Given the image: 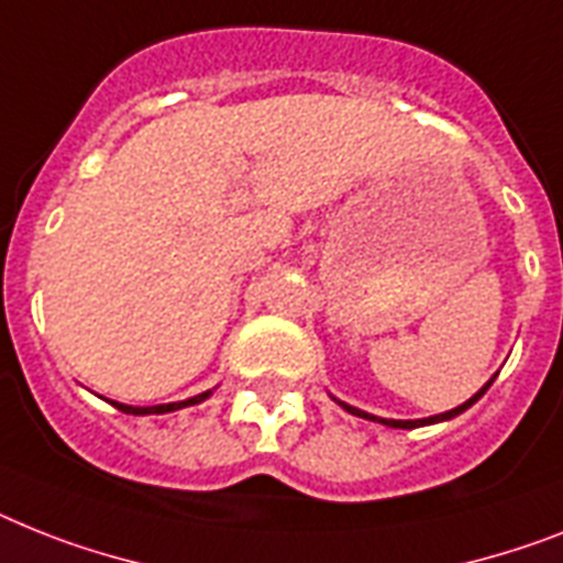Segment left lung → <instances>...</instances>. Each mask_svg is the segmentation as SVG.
<instances>
[{
    "instance_id": "1",
    "label": "left lung",
    "mask_w": 563,
    "mask_h": 563,
    "mask_svg": "<svg viewBox=\"0 0 563 563\" xmlns=\"http://www.w3.org/2000/svg\"><path fill=\"white\" fill-rule=\"evenodd\" d=\"M492 379H495V376H492ZM492 379L486 385H483L481 391L475 394V397L472 399H466V402H463V406H457V408H452V411H445V415H434V417H426V420H383V417H374V415H368V411H360V408H354V406H347V402H339V406L345 408V411H351V415H356V417H365V420H374V422H383V426H391V429H420V426H431V422H440V420H452V417H457V415H463V411H466L468 406H475L477 399L483 397V394H486V388H489L492 385Z\"/></svg>"
}]
</instances>
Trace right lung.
<instances>
[{
    "label": "right lung",
    "instance_id": "add662e5",
    "mask_svg": "<svg viewBox=\"0 0 563 563\" xmlns=\"http://www.w3.org/2000/svg\"><path fill=\"white\" fill-rule=\"evenodd\" d=\"M212 391H203L192 399H184V402H166V406H123V402H111L114 408H120L123 415H166V411H178V408L195 406V402H203Z\"/></svg>",
    "mask_w": 563,
    "mask_h": 563
}]
</instances>
